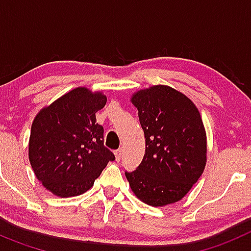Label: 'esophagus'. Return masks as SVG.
<instances>
[{
    "label": "esophagus",
    "instance_id": "34e87169",
    "mask_svg": "<svg viewBox=\"0 0 251 251\" xmlns=\"http://www.w3.org/2000/svg\"><path fill=\"white\" fill-rule=\"evenodd\" d=\"M114 154H115V161L119 162L122 159V156H123V151H122V150H117L114 152Z\"/></svg>",
    "mask_w": 251,
    "mask_h": 251
}]
</instances>
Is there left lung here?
Here are the masks:
<instances>
[{
	"instance_id": "8db88e82",
	"label": "left lung",
	"mask_w": 251,
	"mask_h": 251,
	"mask_svg": "<svg viewBox=\"0 0 251 251\" xmlns=\"http://www.w3.org/2000/svg\"><path fill=\"white\" fill-rule=\"evenodd\" d=\"M130 101L146 138L141 165L126 172L130 190L154 207L177 202L205 170L207 142L200 112L191 99L167 85L138 90Z\"/></svg>"
}]
</instances>
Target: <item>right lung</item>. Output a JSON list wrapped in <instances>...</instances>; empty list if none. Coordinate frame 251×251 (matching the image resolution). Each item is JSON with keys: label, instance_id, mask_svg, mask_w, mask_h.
I'll use <instances>...</instances> for the list:
<instances>
[{"label": "right lung", "instance_id": "add662e5", "mask_svg": "<svg viewBox=\"0 0 251 251\" xmlns=\"http://www.w3.org/2000/svg\"><path fill=\"white\" fill-rule=\"evenodd\" d=\"M106 97L79 86L40 110L31 126L28 159L44 187L59 197L86 192L115 158L104 147L95 113Z\"/></svg>", "mask_w": 251, "mask_h": 251}]
</instances>
